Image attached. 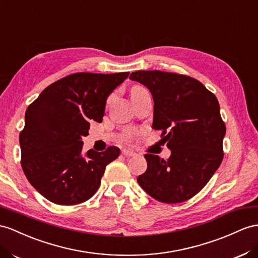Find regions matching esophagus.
Here are the masks:
<instances>
[{"label": "esophagus", "mask_w": 258, "mask_h": 258, "mask_svg": "<svg viewBox=\"0 0 258 258\" xmlns=\"http://www.w3.org/2000/svg\"><path fill=\"white\" fill-rule=\"evenodd\" d=\"M122 155H124L125 157H132V156H135V151L133 150H130V149H123L122 150Z\"/></svg>", "instance_id": "1"}]
</instances>
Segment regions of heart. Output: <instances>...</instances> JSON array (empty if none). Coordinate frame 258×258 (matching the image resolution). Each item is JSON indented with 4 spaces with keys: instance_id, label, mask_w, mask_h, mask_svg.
Masks as SVG:
<instances>
[{
    "instance_id": "obj_1",
    "label": "heart",
    "mask_w": 258,
    "mask_h": 258,
    "mask_svg": "<svg viewBox=\"0 0 258 258\" xmlns=\"http://www.w3.org/2000/svg\"><path fill=\"white\" fill-rule=\"evenodd\" d=\"M143 92H147V90L144 87H142V86H134V87L131 90V97L143 94Z\"/></svg>"
}]
</instances>
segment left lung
I'll return each mask as SVG.
<instances>
[{"label": "left lung", "mask_w": 258, "mask_h": 258, "mask_svg": "<svg viewBox=\"0 0 258 258\" xmlns=\"http://www.w3.org/2000/svg\"><path fill=\"white\" fill-rule=\"evenodd\" d=\"M130 78L153 95V128L162 131L171 150L168 160L145 155L147 170L137 182L156 201L185 202L206 185L223 159L226 125L219 102L201 82L186 75L137 71Z\"/></svg>", "instance_id": "obj_1"}]
</instances>
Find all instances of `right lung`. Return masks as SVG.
<instances>
[{
    "instance_id": "obj_1",
    "label": "right lung",
    "mask_w": 258,
    "mask_h": 258,
    "mask_svg": "<svg viewBox=\"0 0 258 258\" xmlns=\"http://www.w3.org/2000/svg\"><path fill=\"white\" fill-rule=\"evenodd\" d=\"M128 72L75 73L51 84L25 114L19 134L22 168L29 183L48 201L77 205L94 196L105 167L120 156L110 146L83 154L90 122H102L105 101Z\"/></svg>"
}]
</instances>
